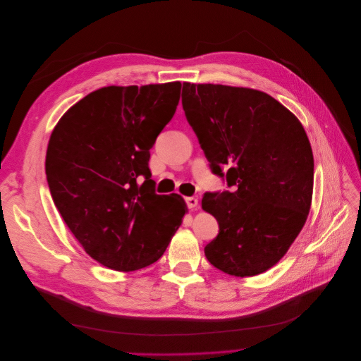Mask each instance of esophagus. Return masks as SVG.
<instances>
[{
  "label": "esophagus",
  "instance_id": "obj_1",
  "mask_svg": "<svg viewBox=\"0 0 361 361\" xmlns=\"http://www.w3.org/2000/svg\"><path fill=\"white\" fill-rule=\"evenodd\" d=\"M185 202L188 205V209H191V210H197L198 209V198H195V197L185 198Z\"/></svg>",
  "mask_w": 361,
  "mask_h": 361
}]
</instances>
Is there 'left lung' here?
I'll use <instances>...</instances> for the list:
<instances>
[{"label":"left lung","instance_id":"left-lung-1","mask_svg":"<svg viewBox=\"0 0 361 361\" xmlns=\"http://www.w3.org/2000/svg\"><path fill=\"white\" fill-rule=\"evenodd\" d=\"M182 107L212 171L232 188L202 197L219 223L205 257L232 276L260 274L286 254L310 212L307 133L279 101L250 88L183 82Z\"/></svg>","mask_w":361,"mask_h":361}]
</instances>
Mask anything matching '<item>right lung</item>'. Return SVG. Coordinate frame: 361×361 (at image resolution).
Masks as SVG:
<instances>
[{
    "label": "right lung",
    "mask_w": 361,
    "mask_h": 361,
    "mask_svg": "<svg viewBox=\"0 0 361 361\" xmlns=\"http://www.w3.org/2000/svg\"><path fill=\"white\" fill-rule=\"evenodd\" d=\"M180 82L106 87L78 101L48 142L45 173L67 228L94 260L133 271L156 263L186 204L154 191L149 149L173 117Z\"/></svg>",
    "instance_id": "obj_1"
}]
</instances>
